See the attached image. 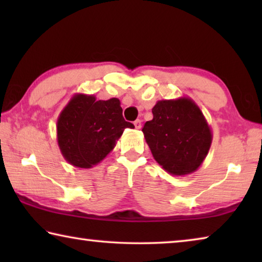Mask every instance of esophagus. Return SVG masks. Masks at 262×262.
Listing matches in <instances>:
<instances>
[{"instance_id":"obj_1","label":"esophagus","mask_w":262,"mask_h":262,"mask_svg":"<svg viewBox=\"0 0 262 262\" xmlns=\"http://www.w3.org/2000/svg\"><path fill=\"white\" fill-rule=\"evenodd\" d=\"M134 125H135V128L136 129H140V128L142 127V123H141V120L140 119H137V120L134 121Z\"/></svg>"}]
</instances>
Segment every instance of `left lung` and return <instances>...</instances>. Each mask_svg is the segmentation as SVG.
I'll list each match as a JSON object with an SVG mask.
<instances>
[{
	"instance_id": "left-lung-1",
	"label": "left lung",
	"mask_w": 262,
	"mask_h": 262,
	"mask_svg": "<svg viewBox=\"0 0 262 262\" xmlns=\"http://www.w3.org/2000/svg\"><path fill=\"white\" fill-rule=\"evenodd\" d=\"M152 120L144 123V134L159 165L172 176L193 173L209 152L212 134L205 115L193 99L158 100Z\"/></svg>"
}]
</instances>
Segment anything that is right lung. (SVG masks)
<instances>
[{
    "label": "right lung",
    "mask_w": 262,
    "mask_h": 262,
    "mask_svg": "<svg viewBox=\"0 0 262 262\" xmlns=\"http://www.w3.org/2000/svg\"><path fill=\"white\" fill-rule=\"evenodd\" d=\"M126 128H134L122 117L120 100H97L94 95L76 94L57 118L56 140L66 161L90 168L114 149Z\"/></svg>",
    "instance_id": "add662e5"
}]
</instances>
